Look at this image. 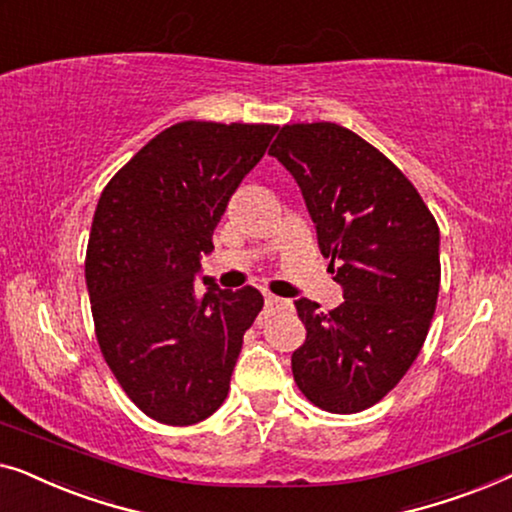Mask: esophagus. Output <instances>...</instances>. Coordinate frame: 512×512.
Listing matches in <instances>:
<instances>
[{"label": "esophagus", "instance_id": "obj_1", "mask_svg": "<svg viewBox=\"0 0 512 512\" xmlns=\"http://www.w3.org/2000/svg\"><path fill=\"white\" fill-rule=\"evenodd\" d=\"M287 306H290V301L287 299H280V297H276V294H264L266 313H276V311H280V308H287Z\"/></svg>", "mask_w": 512, "mask_h": 512}]
</instances>
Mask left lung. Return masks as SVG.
I'll list each match as a JSON object with an SVG mask.
<instances>
[{"label": "left lung", "instance_id": "8db88e82", "mask_svg": "<svg viewBox=\"0 0 512 512\" xmlns=\"http://www.w3.org/2000/svg\"><path fill=\"white\" fill-rule=\"evenodd\" d=\"M269 155L297 181L343 287V304L329 313L318 301H294L306 325L292 352L294 383L322 410L359 413L420 355L441 285L438 225L378 148L334 122L285 125Z\"/></svg>", "mask_w": 512, "mask_h": 512}]
</instances>
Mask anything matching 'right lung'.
Masks as SVG:
<instances>
[{
    "label": "right lung",
    "instance_id": "add662e5",
    "mask_svg": "<svg viewBox=\"0 0 512 512\" xmlns=\"http://www.w3.org/2000/svg\"><path fill=\"white\" fill-rule=\"evenodd\" d=\"M276 125L185 120L148 141L99 197L85 257L102 355L129 399L171 427L227 399L243 334L262 311L255 287L194 276L213 229Z\"/></svg>",
    "mask_w": 512,
    "mask_h": 512
}]
</instances>
